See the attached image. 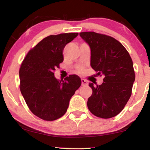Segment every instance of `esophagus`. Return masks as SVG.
<instances>
[{"instance_id": "obj_1", "label": "esophagus", "mask_w": 150, "mask_h": 150, "mask_svg": "<svg viewBox=\"0 0 150 150\" xmlns=\"http://www.w3.org/2000/svg\"><path fill=\"white\" fill-rule=\"evenodd\" d=\"M81 84H82V86H87L88 84V82H87V81L85 80V79H81Z\"/></svg>"}]
</instances>
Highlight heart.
I'll return each mask as SVG.
<instances>
[{
  "mask_svg": "<svg viewBox=\"0 0 150 150\" xmlns=\"http://www.w3.org/2000/svg\"><path fill=\"white\" fill-rule=\"evenodd\" d=\"M83 71V69H79V71H80V72H82Z\"/></svg>",
  "mask_w": 150,
  "mask_h": 150,
  "instance_id": "heart-1",
  "label": "heart"
}]
</instances>
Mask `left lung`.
<instances>
[{
  "mask_svg": "<svg viewBox=\"0 0 150 150\" xmlns=\"http://www.w3.org/2000/svg\"><path fill=\"white\" fill-rule=\"evenodd\" d=\"M91 48V66L104 77L100 85L89 83L92 94L87 106L95 116L108 119L123 110L132 93L135 74L132 60L121 42L95 32L80 33Z\"/></svg>",
  "mask_w": 150,
  "mask_h": 150,
  "instance_id": "obj_1",
  "label": "left lung"
}]
</instances>
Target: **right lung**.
<instances>
[{
    "label": "right lung",
    "instance_id": "right-lung-1",
    "mask_svg": "<svg viewBox=\"0 0 150 150\" xmlns=\"http://www.w3.org/2000/svg\"><path fill=\"white\" fill-rule=\"evenodd\" d=\"M77 33L50 35L27 54L20 69V91L31 112L45 121L63 116L69 100L81 84V79L71 75L59 81L54 71L64 61L63 50Z\"/></svg>",
    "mask_w": 150,
    "mask_h": 150
}]
</instances>
